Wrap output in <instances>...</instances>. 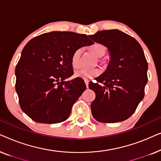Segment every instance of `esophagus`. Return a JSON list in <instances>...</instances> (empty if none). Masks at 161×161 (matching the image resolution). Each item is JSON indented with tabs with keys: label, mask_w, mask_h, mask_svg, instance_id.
Masks as SVG:
<instances>
[{
	"label": "esophagus",
	"mask_w": 161,
	"mask_h": 161,
	"mask_svg": "<svg viewBox=\"0 0 161 161\" xmlns=\"http://www.w3.org/2000/svg\"><path fill=\"white\" fill-rule=\"evenodd\" d=\"M84 81H85L86 86V88H89V80H88V79H85Z\"/></svg>",
	"instance_id": "obj_1"
}]
</instances>
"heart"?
Wrapping results in <instances>:
<instances>
[{"label": "heart", "mask_w": 161, "mask_h": 161, "mask_svg": "<svg viewBox=\"0 0 161 161\" xmlns=\"http://www.w3.org/2000/svg\"><path fill=\"white\" fill-rule=\"evenodd\" d=\"M90 51L93 53L94 56L98 57L99 62L100 64L104 63V60L101 58V57L104 56L106 52L105 46L102 45V44L95 43L93 45H92L89 48ZM80 55H81V50L80 49L76 50L72 54L71 58V63L72 67L75 69L80 67ZM100 74V70L99 68H92V69H78L75 72V77L76 78H80L83 79H91L93 78L94 77L98 76Z\"/></svg>", "instance_id": "obj_1"}]
</instances>
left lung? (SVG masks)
<instances>
[{
	"label": "left lung",
	"mask_w": 161,
	"mask_h": 161,
	"mask_svg": "<svg viewBox=\"0 0 161 161\" xmlns=\"http://www.w3.org/2000/svg\"><path fill=\"white\" fill-rule=\"evenodd\" d=\"M89 37L108 48L111 61L107 69L89 82L95 92L92 114L97 121L122 122L132 116L144 97L147 64L142 46L130 35L119 30H103Z\"/></svg>",
	"instance_id": "8db88e82"
}]
</instances>
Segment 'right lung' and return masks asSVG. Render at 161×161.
<instances>
[{"instance_id": "add662e5", "label": "right lung", "mask_w": 161, "mask_h": 161, "mask_svg": "<svg viewBox=\"0 0 161 161\" xmlns=\"http://www.w3.org/2000/svg\"><path fill=\"white\" fill-rule=\"evenodd\" d=\"M93 43L86 34L53 31L26 44L15 68V89L26 115L45 124L59 123L69 117L72 105L86 86L83 79L64 80L74 73L73 53Z\"/></svg>"}]
</instances>
